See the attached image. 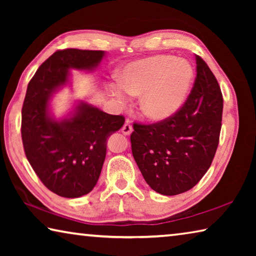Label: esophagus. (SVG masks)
Masks as SVG:
<instances>
[{
	"label": "esophagus",
	"instance_id": "esophagus-1",
	"mask_svg": "<svg viewBox=\"0 0 256 256\" xmlns=\"http://www.w3.org/2000/svg\"><path fill=\"white\" fill-rule=\"evenodd\" d=\"M132 131H133L132 125L130 124L128 122H125V124L123 125V128H122V133L124 134V136H130V134L132 133Z\"/></svg>",
	"mask_w": 256,
	"mask_h": 256
}]
</instances>
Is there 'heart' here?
<instances>
[{"mask_svg": "<svg viewBox=\"0 0 256 256\" xmlns=\"http://www.w3.org/2000/svg\"><path fill=\"white\" fill-rule=\"evenodd\" d=\"M117 84L108 92L118 102L125 93L141 96L138 106L142 115L151 122L170 120L188 100L194 84V68L188 60L172 55H154L132 60L116 72Z\"/></svg>", "mask_w": 256, "mask_h": 256, "instance_id": "obj_1", "label": "heart"}]
</instances>
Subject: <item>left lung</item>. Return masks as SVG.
Masks as SVG:
<instances>
[{"instance_id": "left-lung-1", "label": "left lung", "mask_w": 256, "mask_h": 256, "mask_svg": "<svg viewBox=\"0 0 256 256\" xmlns=\"http://www.w3.org/2000/svg\"><path fill=\"white\" fill-rule=\"evenodd\" d=\"M196 79L182 110L157 124H134L132 154L151 188L177 196L196 186L211 166L222 130L224 99L218 81L196 55Z\"/></svg>"}]
</instances>
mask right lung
I'll use <instances>...</instances> for the list:
<instances>
[{"instance_id":"obj_1","label":"right lung","mask_w":256,"mask_h":256,"mask_svg":"<svg viewBox=\"0 0 256 256\" xmlns=\"http://www.w3.org/2000/svg\"><path fill=\"white\" fill-rule=\"evenodd\" d=\"M105 54L58 50L28 84L21 120L24 154L42 184L60 196L74 198L92 192L105 162L107 138L124 124L123 116L107 114L84 100H76L60 118L50 108L53 94L71 84V70L92 72Z\"/></svg>"}]
</instances>
